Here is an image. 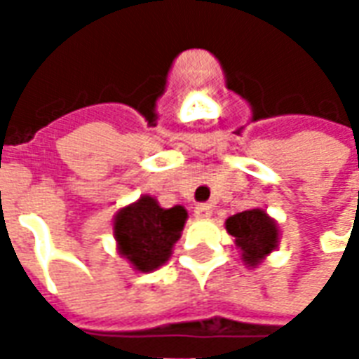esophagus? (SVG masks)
<instances>
[{
  "label": "esophagus",
  "mask_w": 359,
  "mask_h": 359,
  "mask_svg": "<svg viewBox=\"0 0 359 359\" xmlns=\"http://www.w3.org/2000/svg\"><path fill=\"white\" fill-rule=\"evenodd\" d=\"M194 217L196 219L211 217V205H210V203H198V205L194 208Z\"/></svg>",
  "instance_id": "esophagus-1"
}]
</instances>
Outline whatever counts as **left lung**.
Returning a JSON list of instances; mask_svg holds the SVG:
<instances>
[{
	"label": "left lung",
	"mask_w": 359,
	"mask_h": 359,
	"mask_svg": "<svg viewBox=\"0 0 359 359\" xmlns=\"http://www.w3.org/2000/svg\"><path fill=\"white\" fill-rule=\"evenodd\" d=\"M226 233L234 236L242 262L256 267L278 244V226L264 210H248L226 219Z\"/></svg>",
	"instance_id": "obj_1"
}]
</instances>
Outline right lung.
I'll return each instance as SVG.
<instances>
[{"mask_svg": "<svg viewBox=\"0 0 359 359\" xmlns=\"http://www.w3.org/2000/svg\"><path fill=\"white\" fill-rule=\"evenodd\" d=\"M188 213L182 205L165 210L151 196L118 210L113 233L118 254L136 271H156L171 257L172 246L180 238Z\"/></svg>", "mask_w": 359, "mask_h": 359, "instance_id": "add662e5", "label": "right lung"}]
</instances>
